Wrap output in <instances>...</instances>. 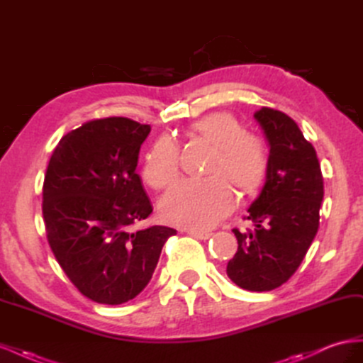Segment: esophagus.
<instances>
[{
    "label": "esophagus",
    "instance_id": "obj_1",
    "mask_svg": "<svg viewBox=\"0 0 363 363\" xmlns=\"http://www.w3.org/2000/svg\"><path fill=\"white\" fill-rule=\"evenodd\" d=\"M186 233H188L192 238H196V239H208L212 236L211 232H196V230H188Z\"/></svg>",
    "mask_w": 363,
    "mask_h": 363
}]
</instances>
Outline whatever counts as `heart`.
<instances>
[{
    "label": "heart",
    "mask_w": 363,
    "mask_h": 363,
    "mask_svg": "<svg viewBox=\"0 0 363 363\" xmlns=\"http://www.w3.org/2000/svg\"><path fill=\"white\" fill-rule=\"evenodd\" d=\"M191 138L212 145L206 163L207 177L182 180L163 196L160 212L168 223L191 230L215 227L235 207V192L248 194L265 179L267 150L260 138L247 133L227 112L206 115L191 125ZM145 182L156 189L167 188L179 175V148L169 138L157 139L145 156Z\"/></svg>",
    "instance_id": "obj_1"
}]
</instances>
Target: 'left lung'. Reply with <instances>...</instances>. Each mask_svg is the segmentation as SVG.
Instances as JSON below:
<instances>
[{"label": "left lung", "instance_id": "1", "mask_svg": "<svg viewBox=\"0 0 363 363\" xmlns=\"http://www.w3.org/2000/svg\"><path fill=\"white\" fill-rule=\"evenodd\" d=\"M268 142L265 184L248 207L255 230L233 233L238 252L227 263V276L239 288L272 291L300 267L320 225L324 183L320 162L295 121L262 107L255 113Z\"/></svg>", "mask_w": 363, "mask_h": 363}]
</instances>
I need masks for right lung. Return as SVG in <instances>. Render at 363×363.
I'll return each mask as SVG.
<instances>
[{"label":"right lung","instance_id":"add662e5","mask_svg":"<svg viewBox=\"0 0 363 363\" xmlns=\"http://www.w3.org/2000/svg\"><path fill=\"white\" fill-rule=\"evenodd\" d=\"M151 127L95 119L65 135L50 159L42 212L59 265L84 296L123 304L145 289L174 228L133 232L152 206L136 174Z\"/></svg>","mask_w":363,"mask_h":363}]
</instances>
